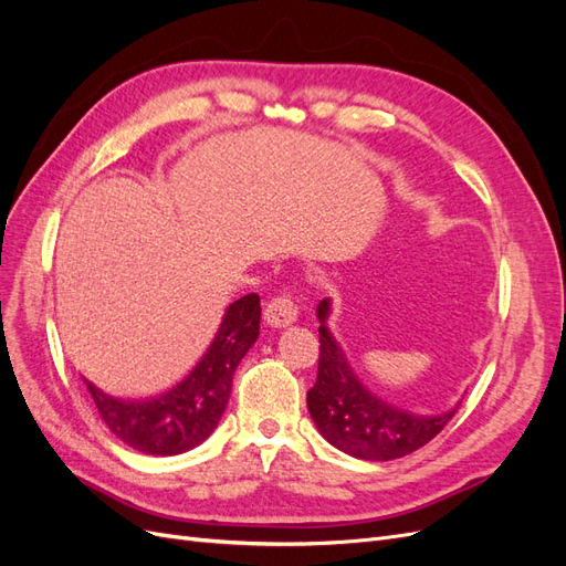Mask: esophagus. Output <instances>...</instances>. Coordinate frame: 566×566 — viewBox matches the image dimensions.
Instances as JSON below:
<instances>
[{"mask_svg":"<svg viewBox=\"0 0 566 566\" xmlns=\"http://www.w3.org/2000/svg\"><path fill=\"white\" fill-rule=\"evenodd\" d=\"M297 304L293 302L290 295H281L273 297L266 306H264V321L273 328H285V325L297 321Z\"/></svg>","mask_w":566,"mask_h":566,"instance_id":"esophagus-1","label":"esophagus"}]
</instances>
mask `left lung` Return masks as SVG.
I'll use <instances>...</instances> for the list:
<instances>
[{
    "label": "left lung",
    "instance_id": "obj_1",
    "mask_svg": "<svg viewBox=\"0 0 566 566\" xmlns=\"http://www.w3.org/2000/svg\"><path fill=\"white\" fill-rule=\"evenodd\" d=\"M318 325V375L316 385L306 391V406L335 449L361 460L403 458L430 443L455 416V408L437 416H416L375 397L356 378L345 352L331 335V300L316 306Z\"/></svg>",
    "mask_w": 566,
    "mask_h": 566
}]
</instances>
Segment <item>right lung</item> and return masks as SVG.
I'll return each mask as SVG.
<instances>
[{"instance_id": "obj_1", "label": "right lung", "mask_w": 566, "mask_h": 566, "mask_svg": "<svg viewBox=\"0 0 566 566\" xmlns=\"http://www.w3.org/2000/svg\"><path fill=\"white\" fill-rule=\"evenodd\" d=\"M260 295L227 306L208 352L184 380L158 397L123 401L87 382L108 430L127 447L148 455H177L208 439L231 397L233 373L260 335Z\"/></svg>"}]
</instances>
